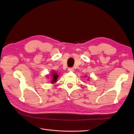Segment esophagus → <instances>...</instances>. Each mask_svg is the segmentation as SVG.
Wrapping results in <instances>:
<instances>
[{
  "mask_svg": "<svg viewBox=\"0 0 134 134\" xmlns=\"http://www.w3.org/2000/svg\"><path fill=\"white\" fill-rule=\"evenodd\" d=\"M68 70H69V71H74V69L72 67H70L68 69Z\"/></svg>",
  "mask_w": 134,
  "mask_h": 134,
  "instance_id": "34e87169",
  "label": "esophagus"
}]
</instances>
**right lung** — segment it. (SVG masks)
Returning a JSON list of instances; mask_svg holds the SVG:
<instances>
[{"instance_id": "add662e5", "label": "right lung", "mask_w": 134, "mask_h": 134, "mask_svg": "<svg viewBox=\"0 0 134 134\" xmlns=\"http://www.w3.org/2000/svg\"><path fill=\"white\" fill-rule=\"evenodd\" d=\"M58 77V74H57L56 72H53V80L51 81V83H54V82H55V81H57V80Z\"/></svg>"}]
</instances>
